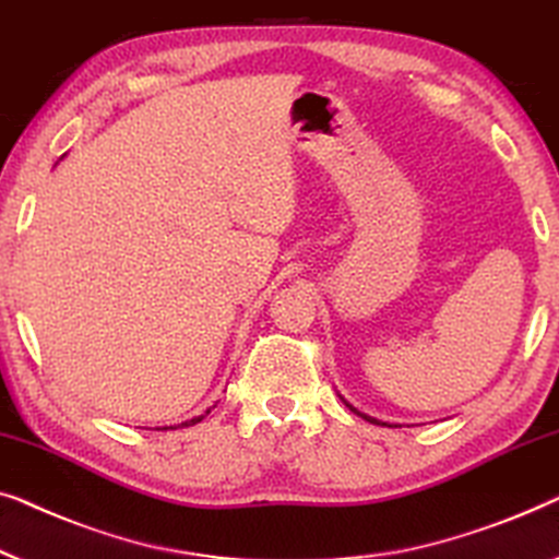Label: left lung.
I'll return each instance as SVG.
<instances>
[{"label":"left lung","instance_id":"left-lung-1","mask_svg":"<svg viewBox=\"0 0 559 559\" xmlns=\"http://www.w3.org/2000/svg\"><path fill=\"white\" fill-rule=\"evenodd\" d=\"M347 405H349V403H347ZM349 411H355V413L359 415V418H365V420H369V423H374V426H388V423H382V420H377V418H369V415H365V413H359V411H357V407H352V405H349Z\"/></svg>","mask_w":559,"mask_h":559}]
</instances>
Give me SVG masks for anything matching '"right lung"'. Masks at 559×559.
Wrapping results in <instances>:
<instances>
[{
    "mask_svg": "<svg viewBox=\"0 0 559 559\" xmlns=\"http://www.w3.org/2000/svg\"><path fill=\"white\" fill-rule=\"evenodd\" d=\"M212 407H215V405H212ZM212 407H207V411H204L202 415H194V418L192 420H185V423H179V426H194V423H200V420H204V415H210V411H212ZM171 428V426H169ZM177 428V426H175ZM159 430H167V428H159Z\"/></svg>",
    "mask_w": 559,
    "mask_h": 559,
    "instance_id": "add662e5",
    "label": "right lung"
}]
</instances>
